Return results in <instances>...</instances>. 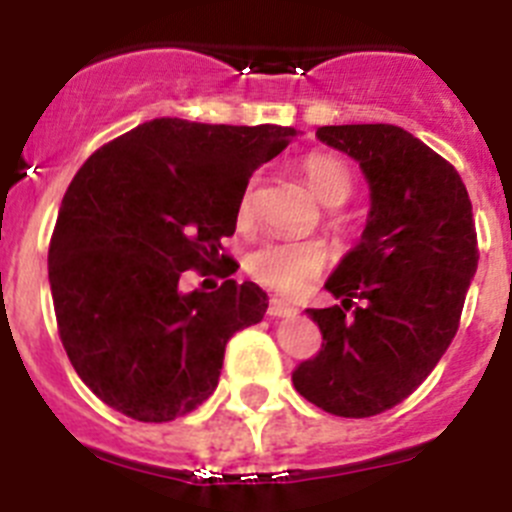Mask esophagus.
I'll list each match as a JSON object with an SVG mask.
<instances>
[{"label": "esophagus", "instance_id": "1", "mask_svg": "<svg viewBox=\"0 0 512 512\" xmlns=\"http://www.w3.org/2000/svg\"><path fill=\"white\" fill-rule=\"evenodd\" d=\"M271 315V318H297V307L289 305V302L279 300V297H274V300L269 302V310H266Z\"/></svg>", "mask_w": 512, "mask_h": 512}]
</instances>
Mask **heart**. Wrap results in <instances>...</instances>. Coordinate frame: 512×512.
<instances>
[{
    "instance_id": "obj_1",
    "label": "heart",
    "mask_w": 512,
    "mask_h": 512,
    "mask_svg": "<svg viewBox=\"0 0 512 512\" xmlns=\"http://www.w3.org/2000/svg\"><path fill=\"white\" fill-rule=\"evenodd\" d=\"M310 189L325 205H343L354 189V176L343 158L330 153H312L302 164ZM256 212V179L246 184L238 200V223L248 225ZM328 264V246L323 241H266L253 248L246 269L256 282L279 295H302Z\"/></svg>"
}]
</instances>
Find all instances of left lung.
I'll use <instances>...</instances> for the list:
<instances>
[{
	"mask_svg": "<svg viewBox=\"0 0 512 512\" xmlns=\"http://www.w3.org/2000/svg\"><path fill=\"white\" fill-rule=\"evenodd\" d=\"M372 189L361 243L325 282L341 300L307 310L323 348L295 390L341 418H372L413 395L459 330L477 271L472 200L459 171L397 125H325Z\"/></svg>",
	"mask_w": 512,
	"mask_h": 512,
	"instance_id": "obj_1",
	"label": "left lung"
}]
</instances>
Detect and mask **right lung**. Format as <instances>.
I'll return each instance as SVG.
<instances>
[{
    "label": "right lung",
    "mask_w": 512,
    "mask_h": 512,
    "mask_svg": "<svg viewBox=\"0 0 512 512\" xmlns=\"http://www.w3.org/2000/svg\"><path fill=\"white\" fill-rule=\"evenodd\" d=\"M297 135L282 125L143 122L84 161L48 248L58 336L89 390L140 423H169L215 392L233 333L269 297L238 284L223 238L261 164ZM229 266L225 267L224 264ZM189 268L224 277L182 293Z\"/></svg>",
    "instance_id": "add662e5"
}]
</instances>
